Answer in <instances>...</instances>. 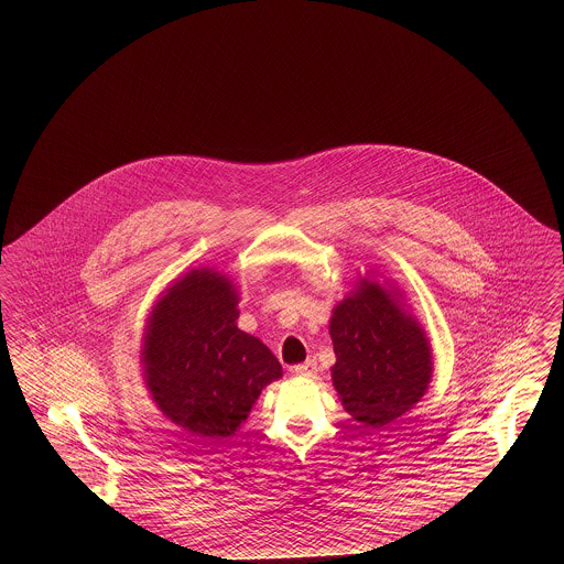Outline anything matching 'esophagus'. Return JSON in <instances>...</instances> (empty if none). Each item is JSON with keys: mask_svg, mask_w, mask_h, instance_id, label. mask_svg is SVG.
Listing matches in <instances>:
<instances>
[{"mask_svg": "<svg viewBox=\"0 0 564 564\" xmlns=\"http://www.w3.org/2000/svg\"><path fill=\"white\" fill-rule=\"evenodd\" d=\"M292 372L295 376H315L317 375V361L315 359H308V361H304V364H297L292 368Z\"/></svg>", "mask_w": 564, "mask_h": 564, "instance_id": "1", "label": "esophagus"}]
</instances>
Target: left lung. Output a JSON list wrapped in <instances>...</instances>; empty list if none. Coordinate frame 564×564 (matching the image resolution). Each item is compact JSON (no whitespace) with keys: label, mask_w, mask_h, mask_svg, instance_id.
<instances>
[{"label":"left lung","mask_w":564,"mask_h":564,"mask_svg":"<svg viewBox=\"0 0 564 564\" xmlns=\"http://www.w3.org/2000/svg\"><path fill=\"white\" fill-rule=\"evenodd\" d=\"M329 336L334 389L355 421L389 425L421 402L433 375L431 345L395 290L359 279L334 306Z\"/></svg>","instance_id":"obj_1"}]
</instances>
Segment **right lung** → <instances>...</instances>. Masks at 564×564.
<instances>
[{"label":"right lung","mask_w":564,"mask_h":564,"mask_svg":"<svg viewBox=\"0 0 564 564\" xmlns=\"http://www.w3.org/2000/svg\"><path fill=\"white\" fill-rule=\"evenodd\" d=\"M239 294L214 269H192L154 304L143 334V378L162 414L196 442L235 435L283 370L237 327Z\"/></svg>","instance_id":"obj_1"}]
</instances>
